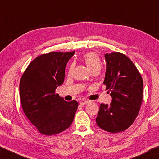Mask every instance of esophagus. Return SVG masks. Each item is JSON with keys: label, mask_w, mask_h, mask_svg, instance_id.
Instances as JSON below:
<instances>
[{"label": "esophagus", "mask_w": 159, "mask_h": 159, "mask_svg": "<svg viewBox=\"0 0 159 159\" xmlns=\"http://www.w3.org/2000/svg\"><path fill=\"white\" fill-rule=\"evenodd\" d=\"M80 104L81 105H84V104H87V103H89V101H87V100H81V101H80Z\"/></svg>", "instance_id": "esophagus-1"}]
</instances>
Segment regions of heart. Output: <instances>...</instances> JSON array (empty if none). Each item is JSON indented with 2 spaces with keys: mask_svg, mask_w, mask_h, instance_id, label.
<instances>
[{
  "mask_svg": "<svg viewBox=\"0 0 159 159\" xmlns=\"http://www.w3.org/2000/svg\"><path fill=\"white\" fill-rule=\"evenodd\" d=\"M83 61H84L85 65L90 71L94 70H99L102 67V62L100 60L98 55L94 52H88L83 55ZM73 69V66L71 65L68 70V73L70 74Z\"/></svg>",
  "mask_w": 159,
  "mask_h": 159,
  "instance_id": "1",
  "label": "heart"
}]
</instances>
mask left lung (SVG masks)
Listing matches in <instances>:
<instances>
[{
  "mask_svg": "<svg viewBox=\"0 0 159 159\" xmlns=\"http://www.w3.org/2000/svg\"><path fill=\"white\" fill-rule=\"evenodd\" d=\"M104 84L110 104H101L96 118L99 128L112 134L127 129L138 116L143 100V79L132 61L121 52L105 54Z\"/></svg>",
  "mask_w": 159,
  "mask_h": 159,
  "instance_id": "obj_1",
  "label": "left lung"
}]
</instances>
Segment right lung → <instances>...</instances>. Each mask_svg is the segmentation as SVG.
<instances>
[{"label":"right lung","instance_id":"1","mask_svg":"<svg viewBox=\"0 0 159 159\" xmlns=\"http://www.w3.org/2000/svg\"><path fill=\"white\" fill-rule=\"evenodd\" d=\"M72 52H51L35 57L20 81V97L27 118L40 134L52 136L71 125L78 107L75 100L67 102L55 94L64 82L66 65Z\"/></svg>","mask_w":159,"mask_h":159}]
</instances>
